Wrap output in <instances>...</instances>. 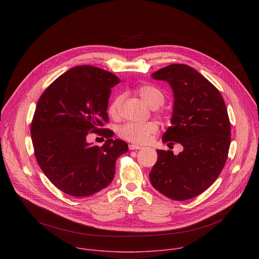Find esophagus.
<instances>
[{
  "instance_id": "34e87169",
  "label": "esophagus",
  "mask_w": 259,
  "mask_h": 259,
  "mask_svg": "<svg viewBox=\"0 0 259 259\" xmlns=\"http://www.w3.org/2000/svg\"><path fill=\"white\" fill-rule=\"evenodd\" d=\"M142 146L137 144H129V150H141Z\"/></svg>"
}]
</instances>
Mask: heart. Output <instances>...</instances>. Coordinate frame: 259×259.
<instances>
[{
	"mask_svg": "<svg viewBox=\"0 0 259 259\" xmlns=\"http://www.w3.org/2000/svg\"><path fill=\"white\" fill-rule=\"evenodd\" d=\"M137 93L140 98L143 100L145 104L149 105L152 108H157L164 102V94L158 88L151 86V85H144L137 89ZM123 100V95H118L113 102L109 104L108 107V114L113 118H117L119 115V108L121 102ZM158 131V125L154 122H147L143 124L137 123H127L120 127L119 135L125 140L130 142L142 144L152 137Z\"/></svg>",
	"mask_w": 259,
	"mask_h": 259,
	"instance_id": "1",
	"label": "heart"
}]
</instances>
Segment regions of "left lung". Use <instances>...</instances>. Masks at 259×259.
I'll return each mask as SVG.
<instances>
[{"mask_svg": "<svg viewBox=\"0 0 259 259\" xmlns=\"http://www.w3.org/2000/svg\"><path fill=\"white\" fill-rule=\"evenodd\" d=\"M172 88L171 126L163 142H178L183 151L157 150L150 173L152 186L164 196L184 201L206 191L224 169L231 144V123L220 92L195 68L170 64L152 73Z\"/></svg>", "mask_w": 259, "mask_h": 259, "instance_id": "left-lung-1", "label": "left lung"}]
</instances>
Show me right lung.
<instances>
[{"mask_svg": "<svg viewBox=\"0 0 259 259\" xmlns=\"http://www.w3.org/2000/svg\"><path fill=\"white\" fill-rule=\"evenodd\" d=\"M119 83L112 72L80 65L62 73L36 103L30 126L36 162L69 196L89 197L106 188L114 179L117 159L128 151L125 141L101 129L108 121L110 91ZM91 132L108 138L102 147L87 141Z\"/></svg>", "mask_w": 259, "mask_h": 259, "instance_id": "1", "label": "right lung"}]
</instances>
